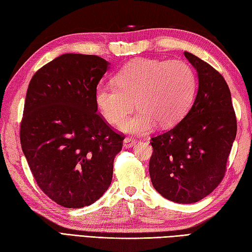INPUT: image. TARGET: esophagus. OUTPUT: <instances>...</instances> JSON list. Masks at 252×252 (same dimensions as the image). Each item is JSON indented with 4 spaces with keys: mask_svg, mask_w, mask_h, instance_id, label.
Masks as SVG:
<instances>
[{
    "mask_svg": "<svg viewBox=\"0 0 252 252\" xmlns=\"http://www.w3.org/2000/svg\"><path fill=\"white\" fill-rule=\"evenodd\" d=\"M137 142L135 140H133L131 137H126L125 140H123V147L125 148H131L133 146H135V144Z\"/></svg>",
    "mask_w": 252,
    "mask_h": 252,
    "instance_id": "34e87169",
    "label": "esophagus"
}]
</instances>
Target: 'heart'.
<instances>
[{"instance_id":"heart-1","label":"heart","mask_w":252,"mask_h":252,"mask_svg":"<svg viewBox=\"0 0 252 252\" xmlns=\"http://www.w3.org/2000/svg\"><path fill=\"white\" fill-rule=\"evenodd\" d=\"M113 84L100 83L95 89V104L104 119L117 126L136 106L134 116L121 125L132 134H147L157 126H171L183 118L196 94V76L181 61L138 58L123 66Z\"/></svg>"}]
</instances>
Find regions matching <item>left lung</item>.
I'll return each mask as SVG.
<instances>
[{
	"mask_svg": "<svg viewBox=\"0 0 252 252\" xmlns=\"http://www.w3.org/2000/svg\"><path fill=\"white\" fill-rule=\"evenodd\" d=\"M184 55L197 71L196 97L178 125L152 138L149 175L155 189L164 198L192 203L221 183L237 123L222 74L191 53Z\"/></svg>",
	"mask_w": 252,
	"mask_h": 252,
	"instance_id": "8db88e82",
	"label": "left lung"
}]
</instances>
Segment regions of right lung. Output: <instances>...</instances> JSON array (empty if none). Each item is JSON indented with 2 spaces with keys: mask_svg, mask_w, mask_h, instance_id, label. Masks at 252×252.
Segmentation results:
<instances>
[{
  "mask_svg": "<svg viewBox=\"0 0 252 252\" xmlns=\"http://www.w3.org/2000/svg\"><path fill=\"white\" fill-rule=\"evenodd\" d=\"M110 63L67 54L39 69L27 90L20 143L37 185L58 205L83 208L108 189L123 136L95 104V89Z\"/></svg>",
  "mask_w": 252,
  "mask_h": 252,
  "instance_id": "obj_1",
  "label": "right lung"
}]
</instances>
